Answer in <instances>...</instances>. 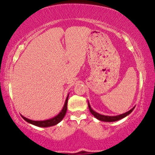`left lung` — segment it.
Instances as JSON below:
<instances>
[{
	"label": "left lung",
	"instance_id": "obj_1",
	"mask_svg": "<svg viewBox=\"0 0 155 155\" xmlns=\"http://www.w3.org/2000/svg\"><path fill=\"white\" fill-rule=\"evenodd\" d=\"M88 108H89L90 112L91 113V114L94 115V117H96L97 119L101 121H104V122H114V121H117L123 118V117H126L127 115H128L130 113H132V111L134 110L135 107L133 108H132L131 110H130L129 111H127L125 113H123V114L117 115V116H107V115H101L99 113L95 112V111L93 110V109L91 108L90 104H88Z\"/></svg>",
	"mask_w": 155,
	"mask_h": 155
}]
</instances>
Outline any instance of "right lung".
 I'll return each mask as SVG.
<instances>
[{
    "label": "right lung",
    "mask_w": 155,
    "mask_h": 155,
    "mask_svg": "<svg viewBox=\"0 0 155 155\" xmlns=\"http://www.w3.org/2000/svg\"><path fill=\"white\" fill-rule=\"evenodd\" d=\"M68 98H69V95L67 96V98L66 99V101L64 104V106L63 107V109L61 110L60 113H59L57 116H55L53 118H51L49 120H42V121H35L32 120L28 119L26 117H25L21 115L25 120L27 121V122L29 123H31V124L36 125V126L38 127H50L53 126V125H55L60 122L61 120L63 119V117H64L66 115V113H67V102H68Z\"/></svg>",
    "instance_id": "right-lung-1"
}]
</instances>
